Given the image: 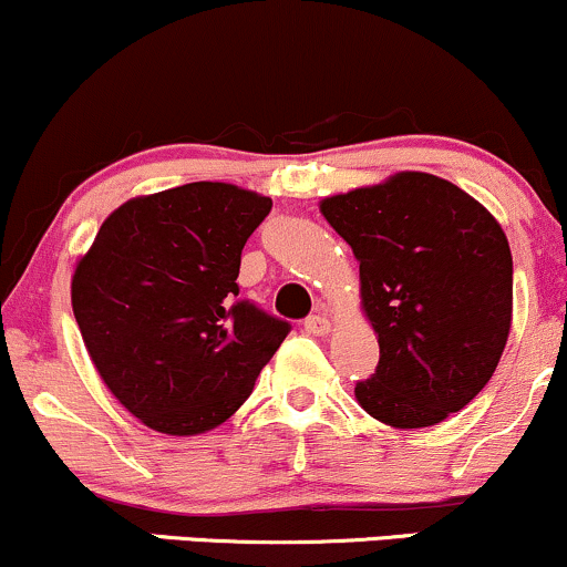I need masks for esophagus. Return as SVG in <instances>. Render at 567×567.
Here are the masks:
<instances>
[{
	"instance_id": "esophagus-1",
	"label": "esophagus",
	"mask_w": 567,
	"mask_h": 567,
	"mask_svg": "<svg viewBox=\"0 0 567 567\" xmlns=\"http://www.w3.org/2000/svg\"><path fill=\"white\" fill-rule=\"evenodd\" d=\"M303 328H306V333H311V336H328L330 333V320L324 315H311L309 320L303 322Z\"/></svg>"
}]
</instances>
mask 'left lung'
I'll list each match as a JSON object with an SVG mask.
<instances>
[{
	"label": "left lung",
	"instance_id": "1",
	"mask_svg": "<svg viewBox=\"0 0 567 567\" xmlns=\"http://www.w3.org/2000/svg\"><path fill=\"white\" fill-rule=\"evenodd\" d=\"M360 261L379 368L354 386L365 413L424 429L458 413L491 381L512 328V250L464 188L396 173L320 202Z\"/></svg>",
	"mask_w": 567,
	"mask_h": 567
}]
</instances>
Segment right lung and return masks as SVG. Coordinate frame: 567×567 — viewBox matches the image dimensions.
Here are the masks:
<instances>
[{
    "instance_id": "obj_1",
    "label": "right lung",
    "mask_w": 567,
    "mask_h": 567,
    "mask_svg": "<svg viewBox=\"0 0 567 567\" xmlns=\"http://www.w3.org/2000/svg\"><path fill=\"white\" fill-rule=\"evenodd\" d=\"M271 199L231 184L127 199L71 277L103 383L154 432H210L250 396L290 322L239 301V258Z\"/></svg>"
}]
</instances>
